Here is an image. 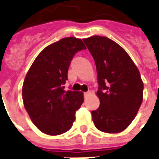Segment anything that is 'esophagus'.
<instances>
[{"label": "esophagus", "instance_id": "esophagus-1", "mask_svg": "<svg viewBox=\"0 0 159 159\" xmlns=\"http://www.w3.org/2000/svg\"><path fill=\"white\" fill-rule=\"evenodd\" d=\"M90 95V92L89 91H87V92H84V98H87L89 95Z\"/></svg>", "mask_w": 159, "mask_h": 159}]
</instances>
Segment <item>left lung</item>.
Listing matches in <instances>:
<instances>
[{
	"label": "left lung",
	"mask_w": 159,
	"mask_h": 159,
	"mask_svg": "<svg viewBox=\"0 0 159 159\" xmlns=\"http://www.w3.org/2000/svg\"><path fill=\"white\" fill-rule=\"evenodd\" d=\"M95 60L100 107L91 112L95 127L107 133L124 131L137 116L143 99L139 70L127 52L107 37L83 39Z\"/></svg>",
	"instance_id": "1"
}]
</instances>
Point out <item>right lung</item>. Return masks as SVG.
I'll return each mask as SVG.
<instances>
[{
	"label": "right lung",
	"mask_w": 159,
	"mask_h": 159,
	"mask_svg": "<svg viewBox=\"0 0 159 159\" xmlns=\"http://www.w3.org/2000/svg\"><path fill=\"white\" fill-rule=\"evenodd\" d=\"M85 48L80 39H60L39 53L25 77V109L33 124L45 134H63L72 127L75 111L83 103L84 95L80 91H65L64 84L74 55Z\"/></svg>",
	"instance_id": "right-lung-1"
}]
</instances>
